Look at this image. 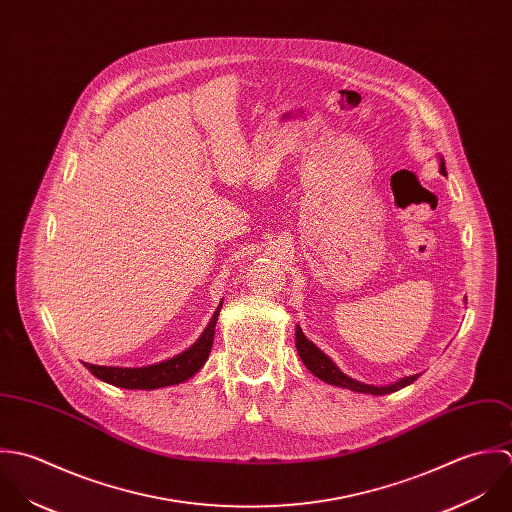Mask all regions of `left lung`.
Segmentation results:
<instances>
[{"instance_id":"8db88e82","label":"left lung","mask_w":512,"mask_h":512,"mask_svg":"<svg viewBox=\"0 0 512 512\" xmlns=\"http://www.w3.org/2000/svg\"><path fill=\"white\" fill-rule=\"evenodd\" d=\"M441 174H445V164L441 160ZM297 350H299V356L301 360L305 362L308 370L320 378L322 382L326 384H332V386H340V388H346V390H352V392H360V394H372V396H384V394H392V392H398L402 388L409 386L411 382L417 380V376H409L404 378L392 386H384V388H376V386H368V384H362V382H356L348 376H344L336 366L334 362L324 354L320 352L307 336L303 334L301 328H297Z\"/></svg>"}]
</instances>
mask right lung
<instances>
[{
  "label": "right lung",
  "mask_w": 512,
  "mask_h": 512,
  "mask_svg": "<svg viewBox=\"0 0 512 512\" xmlns=\"http://www.w3.org/2000/svg\"><path fill=\"white\" fill-rule=\"evenodd\" d=\"M217 314L219 310H215L200 340L190 350L182 352L172 360L146 366V368H116V366H95V364H85V366L99 380L112 384L116 388H126V390H156V388L186 382L204 366L209 356Z\"/></svg>",
  "instance_id": "1"
}]
</instances>
